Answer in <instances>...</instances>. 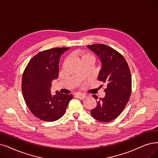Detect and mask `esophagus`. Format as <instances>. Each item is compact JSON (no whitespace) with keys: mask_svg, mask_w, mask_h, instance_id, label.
<instances>
[{"mask_svg":"<svg viewBox=\"0 0 158 158\" xmlns=\"http://www.w3.org/2000/svg\"><path fill=\"white\" fill-rule=\"evenodd\" d=\"M75 96L76 98L80 99H83L86 98V95L84 94H82V93H78V94H76L75 95Z\"/></svg>","mask_w":158,"mask_h":158,"instance_id":"esophagus-1","label":"esophagus"}]
</instances>
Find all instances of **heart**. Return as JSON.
<instances>
[{"label": "heart", "instance_id": "obj_1", "mask_svg": "<svg viewBox=\"0 0 158 158\" xmlns=\"http://www.w3.org/2000/svg\"><path fill=\"white\" fill-rule=\"evenodd\" d=\"M77 55L78 56L81 62H83V61H85V60H90L91 62L93 61V59H94L93 56L90 53H86L83 51H79L77 53Z\"/></svg>", "mask_w": 158, "mask_h": 158}]
</instances>
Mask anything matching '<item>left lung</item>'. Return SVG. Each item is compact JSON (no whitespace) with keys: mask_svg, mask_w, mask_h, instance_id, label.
Listing matches in <instances>:
<instances>
[{"mask_svg":"<svg viewBox=\"0 0 158 158\" xmlns=\"http://www.w3.org/2000/svg\"><path fill=\"white\" fill-rule=\"evenodd\" d=\"M101 63L98 80L107 85L103 98L97 101L92 109V117L99 121L108 122L118 118L129 100L132 90L131 74L126 60L121 54L105 44L87 46ZM93 97L97 99L95 95Z\"/></svg>","mask_w":158,"mask_h":158,"instance_id":"1","label":"left lung"}]
</instances>
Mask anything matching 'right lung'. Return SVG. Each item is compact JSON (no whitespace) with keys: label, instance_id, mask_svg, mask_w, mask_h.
<instances>
[{"label":"right lung","instance_id":"add662e5","mask_svg":"<svg viewBox=\"0 0 158 158\" xmlns=\"http://www.w3.org/2000/svg\"><path fill=\"white\" fill-rule=\"evenodd\" d=\"M70 48H52L37 53L27 65L22 80L23 97L31 113L45 121L59 119L72 99L57 91L51 94L52 82L59 76L60 56Z\"/></svg>","mask_w":158,"mask_h":158}]
</instances>
